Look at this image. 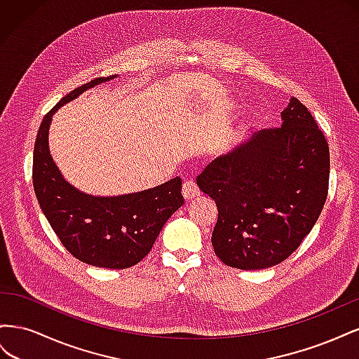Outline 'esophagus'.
<instances>
[{"mask_svg":"<svg viewBox=\"0 0 359 359\" xmlns=\"http://www.w3.org/2000/svg\"><path fill=\"white\" fill-rule=\"evenodd\" d=\"M182 196L187 202L196 199L199 196V189L196 187V182H194L193 180L184 181V184H182Z\"/></svg>","mask_w":359,"mask_h":359,"instance_id":"esophagus-1","label":"esophagus"}]
</instances>
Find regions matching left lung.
I'll return each instance as SVG.
<instances>
[{"label":"left lung","instance_id":"left-lung-1","mask_svg":"<svg viewBox=\"0 0 359 359\" xmlns=\"http://www.w3.org/2000/svg\"><path fill=\"white\" fill-rule=\"evenodd\" d=\"M328 182L327 139L292 97L280 127L259 130L198 178L219 210L211 236L215 255L245 271L283 262L318 222Z\"/></svg>","mask_w":359,"mask_h":359}]
</instances>
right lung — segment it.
<instances>
[{"label": "right lung", "instance_id": "1", "mask_svg": "<svg viewBox=\"0 0 359 359\" xmlns=\"http://www.w3.org/2000/svg\"><path fill=\"white\" fill-rule=\"evenodd\" d=\"M116 74L69 93L45 115L32 157V184L40 208L62 245L82 262L111 269L139 264L153 248L169 217L184 205L181 178L118 196H93L62 177L49 151V127L61 106Z\"/></svg>", "mask_w": 359, "mask_h": 359}]
</instances>
